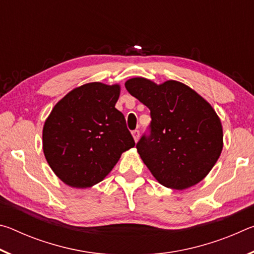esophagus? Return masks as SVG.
Wrapping results in <instances>:
<instances>
[{
	"mask_svg": "<svg viewBox=\"0 0 254 254\" xmlns=\"http://www.w3.org/2000/svg\"><path fill=\"white\" fill-rule=\"evenodd\" d=\"M132 136H133V139H134L135 142H137V141H139V137H140V131L139 130L132 131Z\"/></svg>",
	"mask_w": 254,
	"mask_h": 254,
	"instance_id": "1",
	"label": "esophagus"
}]
</instances>
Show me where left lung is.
Listing matches in <instances>:
<instances>
[{"label": "left lung", "instance_id": "obj_1", "mask_svg": "<svg viewBox=\"0 0 254 254\" xmlns=\"http://www.w3.org/2000/svg\"><path fill=\"white\" fill-rule=\"evenodd\" d=\"M126 88L150 110L151 133L136 150L153 177L177 190L201 182L223 149L222 123L212 105L177 80L156 84L134 77Z\"/></svg>", "mask_w": 254, "mask_h": 254}]
</instances>
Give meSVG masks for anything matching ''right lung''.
<instances>
[{
  "mask_svg": "<svg viewBox=\"0 0 254 254\" xmlns=\"http://www.w3.org/2000/svg\"><path fill=\"white\" fill-rule=\"evenodd\" d=\"M119 84L98 81L70 91L54 106L42 130L46 160L63 183L89 188L102 182L121 154L135 145L115 109Z\"/></svg>",
  "mask_w": 254,
  "mask_h": 254,
  "instance_id": "right-lung-1",
  "label": "right lung"
}]
</instances>
